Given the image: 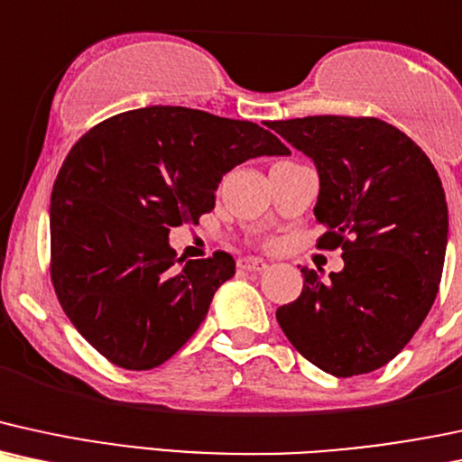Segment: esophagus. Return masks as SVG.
Wrapping results in <instances>:
<instances>
[{
  "label": "esophagus",
  "mask_w": 462,
  "mask_h": 462,
  "mask_svg": "<svg viewBox=\"0 0 462 462\" xmlns=\"http://www.w3.org/2000/svg\"><path fill=\"white\" fill-rule=\"evenodd\" d=\"M242 270H246V273H263L265 268H268V263L263 262V259H257V257H244L237 262Z\"/></svg>",
  "instance_id": "1"
}]
</instances>
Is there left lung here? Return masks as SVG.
<instances>
[{"instance_id":"obj_1","label":"left lung","mask_w":462,"mask_h":462,"mask_svg":"<svg viewBox=\"0 0 462 462\" xmlns=\"http://www.w3.org/2000/svg\"><path fill=\"white\" fill-rule=\"evenodd\" d=\"M311 157L324 226L318 246H341L344 270L328 281L302 268V294L276 319L291 346L337 378L387 365L421 327L448 246L441 179L409 135L381 118L307 116L270 121Z\"/></svg>"}]
</instances>
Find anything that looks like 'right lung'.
<instances>
[{
  "mask_svg": "<svg viewBox=\"0 0 462 462\" xmlns=\"http://www.w3.org/2000/svg\"><path fill=\"white\" fill-rule=\"evenodd\" d=\"M290 155L251 121L179 106L107 118L69 151L51 192V281L73 327L125 370H153L197 333L229 253L177 257L168 233L199 225L242 162Z\"/></svg>",
  "mask_w": 462,
  "mask_h": 462,
  "instance_id": "obj_1",
  "label": "right lung"
}]
</instances>
